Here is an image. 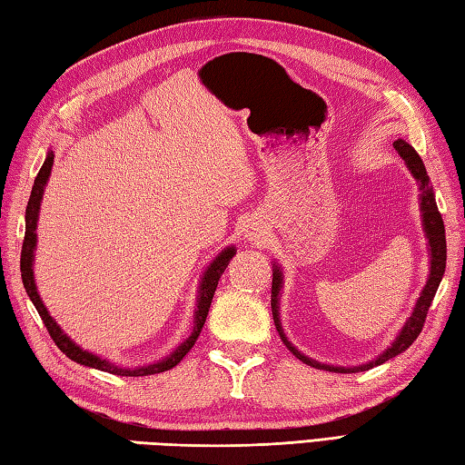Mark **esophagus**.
Here are the masks:
<instances>
[{"instance_id": "obj_1", "label": "esophagus", "mask_w": 465, "mask_h": 465, "mask_svg": "<svg viewBox=\"0 0 465 465\" xmlns=\"http://www.w3.org/2000/svg\"><path fill=\"white\" fill-rule=\"evenodd\" d=\"M263 235V232L260 230V227H250V232H248V238L250 240H260Z\"/></svg>"}]
</instances>
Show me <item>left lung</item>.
<instances>
[{
    "label": "left lung",
    "instance_id": "1",
    "mask_svg": "<svg viewBox=\"0 0 465 465\" xmlns=\"http://www.w3.org/2000/svg\"><path fill=\"white\" fill-rule=\"evenodd\" d=\"M393 147H396V152L401 155V160L406 162L410 173L413 175V180L418 182L420 187V210H421V225H423V233H426V240H428V252H430V275H428V282L423 285V290L420 293V298L413 305V312L410 318L403 323V328L400 330V333L396 335V340H393L388 350H383L378 358L368 361V363H361V365H351V368H343V365H330V363H322V361H315L308 355L302 353L295 345L288 340V335L283 333L282 328V320H280V298H282V288H283V272L278 263H272L273 265V280H272V313H273V323L275 328L280 331V338L285 343V348H288L295 358L302 360L303 363L312 365V368H318V370H325V371H335V373H355V371H365L373 368V365H380L383 361H388L391 358H396V355L406 351L410 345L418 340V335L423 328V322H426V315L430 305L433 302V295H436L438 288H440V282L443 278V272H446V230H443V220H441V213L438 212V203H436V195H433V187L430 185V175L426 172V165H423L421 157L418 155V152L413 150V147L403 142L398 140L393 142Z\"/></svg>",
    "mask_w": 465,
    "mask_h": 465
}]
</instances>
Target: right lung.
<instances>
[{"mask_svg": "<svg viewBox=\"0 0 465 465\" xmlns=\"http://www.w3.org/2000/svg\"><path fill=\"white\" fill-rule=\"evenodd\" d=\"M52 165H54V152L49 150L47 155H45V162L42 165V170H39V173L35 177L34 187H32V195H29V202H27L25 238H24V248H22V260H19V270H22L24 288L29 295V300H32V303L35 305L37 313L42 315V320L45 323L49 335H52V340L55 341L57 348L62 350L69 360H74L80 365H85V368L102 370V371L114 373V375H134V378H137V375H152V373L172 370L173 365H177L183 360V355L193 348L195 340L200 338L202 328H203L205 318H207V312H210V305H212L213 293H215V288H217V282H220L222 273L227 268V263H230V260L233 258L235 252H238V250H235L233 245H227V248H223L220 253L215 255L212 263L207 265L205 272L202 273L200 288H197V298H195L192 333L187 335V338L180 345H177L175 350L167 353L163 360L147 363V365H135V368H125V365H117L110 360L102 358V355H97L94 351H87V350L82 348V345H77L62 328H59V323L52 318V313L47 312L42 298H39L35 278H34V260H35V248H37V232L35 230H37L39 207H42L45 185H47L49 175H52Z\"/></svg>", "mask_w": 465, "mask_h": 465, "instance_id": "add662e5", "label": "right lung"}]
</instances>
